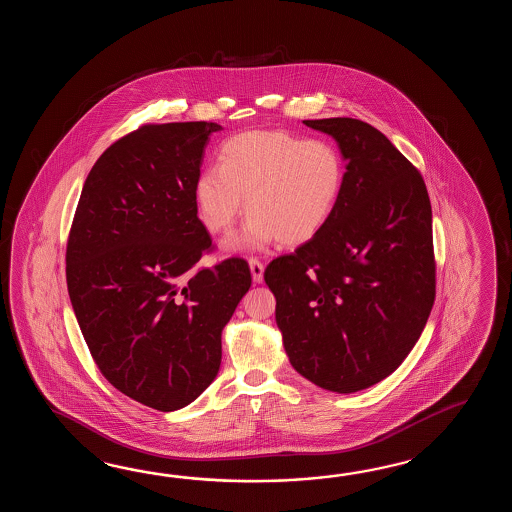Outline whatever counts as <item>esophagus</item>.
I'll return each mask as SVG.
<instances>
[{
    "label": "esophagus",
    "instance_id": "obj_1",
    "mask_svg": "<svg viewBox=\"0 0 512 512\" xmlns=\"http://www.w3.org/2000/svg\"><path fill=\"white\" fill-rule=\"evenodd\" d=\"M249 267H251L252 282H263V271H265L263 263H261V261L258 260V258H251V260H249Z\"/></svg>",
    "mask_w": 512,
    "mask_h": 512
}]
</instances>
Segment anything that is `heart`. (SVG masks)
Segmentation results:
<instances>
[{
  "instance_id": "obj_1",
  "label": "heart",
  "mask_w": 512,
  "mask_h": 512,
  "mask_svg": "<svg viewBox=\"0 0 512 512\" xmlns=\"http://www.w3.org/2000/svg\"><path fill=\"white\" fill-rule=\"evenodd\" d=\"M344 177V159L331 142L305 141L282 130L245 131L223 142L219 166L197 175L194 196L212 234L234 227L245 197L247 225L227 247L261 251L276 240H313L335 212Z\"/></svg>"
}]
</instances>
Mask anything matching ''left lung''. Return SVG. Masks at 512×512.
<instances>
[{
  "label": "left lung",
  "instance_id": "1",
  "mask_svg": "<svg viewBox=\"0 0 512 512\" xmlns=\"http://www.w3.org/2000/svg\"><path fill=\"white\" fill-rule=\"evenodd\" d=\"M304 124L337 141L344 186L326 227L263 278L294 370L329 392H360L403 364L432 311L430 197L414 164L368 122Z\"/></svg>",
  "mask_w": 512,
  "mask_h": 512
}]
</instances>
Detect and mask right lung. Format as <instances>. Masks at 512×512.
I'll return each instance as SVG.
<instances>
[{
	"label": "right lung",
	"mask_w": 512,
	"mask_h": 512,
	"mask_svg": "<svg viewBox=\"0 0 512 512\" xmlns=\"http://www.w3.org/2000/svg\"><path fill=\"white\" fill-rule=\"evenodd\" d=\"M216 122L146 124L87 175L66 252L67 291L98 370L159 412L218 375L221 331L251 287L249 263L196 269L212 249L196 186Z\"/></svg>",
	"instance_id": "1"
}]
</instances>
